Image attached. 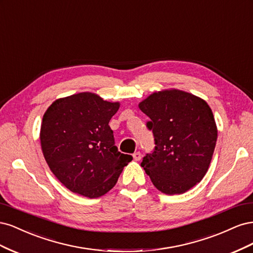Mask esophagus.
I'll return each mask as SVG.
<instances>
[{
  "instance_id": "esophagus-1",
  "label": "esophagus",
  "mask_w": 253,
  "mask_h": 253,
  "mask_svg": "<svg viewBox=\"0 0 253 253\" xmlns=\"http://www.w3.org/2000/svg\"><path fill=\"white\" fill-rule=\"evenodd\" d=\"M133 158L136 160V162H139L141 159V153L140 152H135L133 154Z\"/></svg>"
}]
</instances>
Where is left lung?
I'll return each mask as SVG.
<instances>
[{
    "label": "left lung",
    "mask_w": 253,
    "mask_h": 253,
    "mask_svg": "<svg viewBox=\"0 0 253 253\" xmlns=\"http://www.w3.org/2000/svg\"><path fill=\"white\" fill-rule=\"evenodd\" d=\"M138 106L151 119L147 126L156 144L141 167L160 192H187L204 178L215 149L217 127L210 106L176 88L155 91Z\"/></svg>",
    "instance_id": "left-lung-1"
}]
</instances>
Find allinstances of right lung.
<instances>
[{"label": "right lung", "instance_id": "1", "mask_svg": "<svg viewBox=\"0 0 253 253\" xmlns=\"http://www.w3.org/2000/svg\"><path fill=\"white\" fill-rule=\"evenodd\" d=\"M119 106L84 91L57 99L44 113L40 131L44 158L72 192L88 198L104 195L133 159L118 151L109 126Z\"/></svg>", "mask_w": 253, "mask_h": 253}]
</instances>
